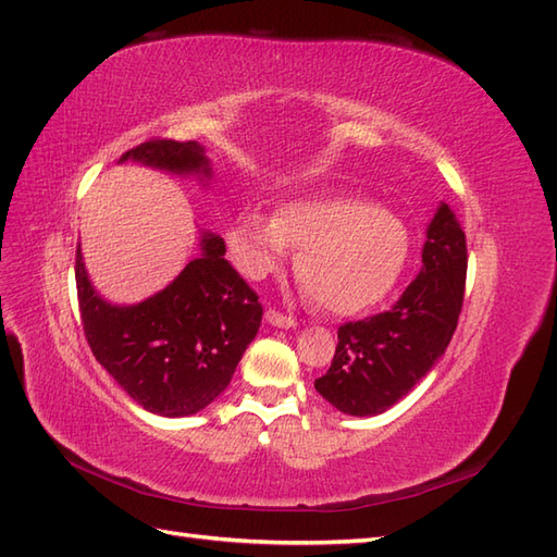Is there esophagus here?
I'll use <instances>...</instances> for the list:
<instances>
[{"label": "esophagus", "instance_id": "esophagus-1", "mask_svg": "<svg viewBox=\"0 0 557 557\" xmlns=\"http://www.w3.org/2000/svg\"><path fill=\"white\" fill-rule=\"evenodd\" d=\"M265 320L270 322V325L280 327V330H292V327H296V320H294L292 315H284V313H280V310H273V308H270L268 313H265Z\"/></svg>", "mask_w": 557, "mask_h": 557}]
</instances>
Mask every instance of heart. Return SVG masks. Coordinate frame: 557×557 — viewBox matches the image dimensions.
Here are the masks:
<instances>
[{
	"instance_id": "1",
	"label": "heart",
	"mask_w": 557,
	"mask_h": 557,
	"mask_svg": "<svg viewBox=\"0 0 557 557\" xmlns=\"http://www.w3.org/2000/svg\"><path fill=\"white\" fill-rule=\"evenodd\" d=\"M296 253V277L327 313L354 315L394 289L408 258L404 220L363 199L330 194L280 206L275 218L242 211L227 230V249L244 275L261 280Z\"/></svg>"
}]
</instances>
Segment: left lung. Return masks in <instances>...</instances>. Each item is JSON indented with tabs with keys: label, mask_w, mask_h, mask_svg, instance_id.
<instances>
[{
	"label": "left lung",
	"mask_w": 557,
	"mask_h": 557,
	"mask_svg": "<svg viewBox=\"0 0 557 557\" xmlns=\"http://www.w3.org/2000/svg\"><path fill=\"white\" fill-rule=\"evenodd\" d=\"M468 273V247L456 213L438 203L426 225L422 268L386 313L346 322L318 394L356 418H372L408 396L454 337Z\"/></svg>",
	"instance_id": "obj_1"
}]
</instances>
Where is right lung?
<instances>
[{
  "mask_svg": "<svg viewBox=\"0 0 557 557\" xmlns=\"http://www.w3.org/2000/svg\"><path fill=\"white\" fill-rule=\"evenodd\" d=\"M133 161L206 187L213 168L199 141L151 139L125 151ZM83 330L95 358L137 406L161 418H187L227 389L261 327L256 292L225 261V242L201 232L199 256L139 304H111L95 289L83 251L75 253Z\"/></svg>",
  "mask_w": 557,
  "mask_h": 557,
  "instance_id": "obj_1",
  "label": "right lung"
}]
</instances>
